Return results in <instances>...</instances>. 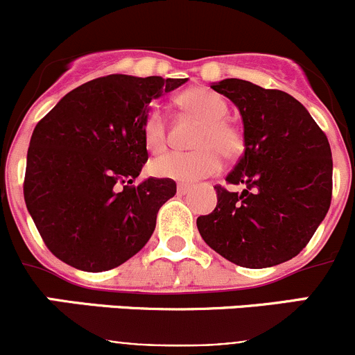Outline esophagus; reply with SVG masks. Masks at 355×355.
Masks as SVG:
<instances>
[{
  "label": "esophagus",
  "instance_id": "34e87169",
  "mask_svg": "<svg viewBox=\"0 0 355 355\" xmlns=\"http://www.w3.org/2000/svg\"><path fill=\"white\" fill-rule=\"evenodd\" d=\"M189 191H191V185H189V184H178V185H177V192H178V194H180V196L187 194Z\"/></svg>",
  "mask_w": 355,
  "mask_h": 355
}]
</instances>
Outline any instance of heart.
<instances>
[{
	"label": "heart",
	"instance_id": "b5f03b06",
	"mask_svg": "<svg viewBox=\"0 0 355 355\" xmlns=\"http://www.w3.org/2000/svg\"><path fill=\"white\" fill-rule=\"evenodd\" d=\"M177 105L200 121L191 153H166L149 163L155 177L177 182H196L214 175L221 166V157L234 159L244 151L242 132L227 120L228 105L223 96L206 87H194L182 92ZM142 139L151 153L163 151L166 146V123L161 110L151 106L142 118Z\"/></svg>",
	"mask_w": 355,
	"mask_h": 355
}]
</instances>
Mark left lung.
I'll return each instance as SVG.
<instances>
[{
  "label": "left lung",
  "mask_w": 355,
  "mask_h": 355,
  "mask_svg": "<svg viewBox=\"0 0 355 355\" xmlns=\"http://www.w3.org/2000/svg\"><path fill=\"white\" fill-rule=\"evenodd\" d=\"M227 96L244 123V155L216 185L213 213L198 218L200 237L244 268H270L295 257L331 202V149L324 132L295 98L241 78L211 85Z\"/></svg>",
  "instance_id": "1"
}]
</instances>
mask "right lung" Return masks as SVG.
<instances>
[{"instance_id":"right-lung-1","label":"right lung","mask_w":355,"mask_h":355,"mask_svg":"<svg viewBox=\"0 0 355 355\" xmlns=\"http://www.w3.org/2000/svg\"><path fill=\"white\" fill-rule=\"evenodd\" d=\"M185 82L106 75L68 92L35 125L24 198L44 244L63 263L99 273L148 244L177 184L148 178L132 185L148 161L142 118L153 99Z\"/></svg>"}]
</instances>
